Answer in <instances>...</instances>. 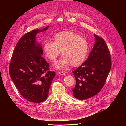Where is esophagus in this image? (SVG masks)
<instances>
[{
  "label": "esophagus",
  "mask_w": 126,
  "mask_h": 126,
  "mask_svg": "<svg viewBox=\"0 0 126 126\" xmlns=\"http://www.w3.org/2000/svg\"><path fill=\"white\" fill-rule=\"evenodd\" d=\"M58 74H59L61 75H65V73H64L63 71H59L58 72Z\"/></svg>",
  "instance_id": "1"
}]
</instances>
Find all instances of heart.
<instances>
[{"mask_svg": "<svg viewBox=\"0 0 126 126\" xmlns=\"http://www.w3.org/2000/svg\"><path fill=\"white\" fill-rule=\"evenodd\" d=\"M43 51L45 56L51 61H55L61 51L62 56L54 64L57 69H62L70 64L72 67H78L87 59L89 44L85 38L77 33L64 30L54 36L53 42L46 41Z\"/></svg>", "mask_w": 126, "mask_h": 126, "instance_id": "b5f03b06", "label": "heart"}]
</instances>
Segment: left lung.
Returning <instances> with one entry per match:
<instances>
[{
    "mask_svg": "<svg viewBox=\"0 0 126 126\" xmlns=\"http://www.w3.org/2000/svg\"><path fill=\"white\" fill-rule=\"evenodd\" d=\"M95 44L88 59L73 71L76 85L74 96L85 100L97 95L104 86L112 66L111 54L104 40L95 34Z\"/></svg>",
    "mask_w": 126,
    "mask_h": 126,
    "instance_id": "left-lung-1",
    "label": "left lung"
}]
</instances>
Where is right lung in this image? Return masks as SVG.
<instances>
[{
  "label": "right lung",
  "mask_w": 126,
  "mask_h": 126,
  "mask_svg": "<svg viewBox=\"0 0 126 126\" xmlns=\"http://www.w3.org/2000/svg\"><path fill=\"white\" fill-rule=\"evenodd\" d=\"M33 30L20 39L13 50L9 65L10 76L21 95L27 100L39 103L48 96L55 73L42 56V46L36 42L37 33L46 30Z\"/></svg>",
  "instance_id": "add662e5"
}]
</instances>
